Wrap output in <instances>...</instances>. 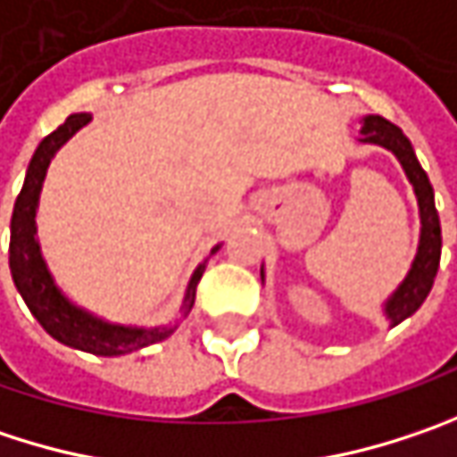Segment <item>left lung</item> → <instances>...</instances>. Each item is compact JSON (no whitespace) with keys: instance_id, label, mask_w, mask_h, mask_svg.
Masks as SVG:
<instances>
[{"instance_id":"obj_1","label":"left lung","mask_w":457,"mask_h":457,"mask_svg":"<svg viewBox=\"0 0 457 457\" xmlns=\"http://www.w3.org/2000/svg\"><path fill=\"white\" fill-rule=\"evenodd\" d=\"M359 132H361V137H359L361 143L387 147L401 161L408 181L413 184L416 203H419L421 237H419L416 257L411 262V270L403 278V283L385 302V314L390 320V328H395L398 322H403L406 317H411L413 312L419 310L424 304V299L429 296V291H432V283H435V276H437L442 254L440 215H437V208H435V189L429 184L427 171L416 161V153H413V147L408 143L406 135L393 121H387L382 116H364Z\"/></svg>"}]
</instances>
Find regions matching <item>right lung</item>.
Returning a JSON list of instances; mask_svg holds the SVG:
<instances>
[{
	"label": "right lung",
	"mask_w": 457,
	"mask_h": 457,
	"mask_svg": "<svg viewBox=\"0 0 457 457\" xmlns=\"http://www.w3.org/2000/svg\"><path fill=\"white\" fill-rule=\"evenodd\" d=\"M87 121H90V114L67 116V121L62 127H56L49 137H44L41 145L36 147V153L28 163V171H25L22 189L15 200L12 223H10V270H12V280H15L20 296L25 299L28 310L33 312V317L41 322V328L51 338H56L70 348L96 353V356H121V353L145 348L153 343L166 341L174 333V325H161V328L114 325V322H106L78 304H72L54 283L49 268L44 262L38 239H36V211H38V197H41V187L46 179L51 158ZM218 249L220 246H212L211 254H215ZM205 265H208V260L200 262L197 270L189 278L184 304H181L184 317L195 304V288L205 273Z\"/></svg>",
	"instance_id": "add662e5"
}]
</instances>
